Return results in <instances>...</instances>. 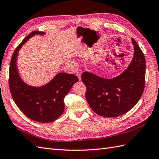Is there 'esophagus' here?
I'll list each match as a JSON object with an SVG mask.
<instances>
[{
  "instance_id": "obj_1",
  "label": "esophagus",
  "mask_w": 159,
  "mask_h": 159,
  "mask_svg": "<svg viewBox=\"0 0 159 159\" xmlns=\"http://www.w3.org/2000/svg\"><path fill=\"white\" fill-rule=\"evenodd\" d=\"M81 70H79L78 72H77V73H76V75H77V76L79 77V80H81Z\"/></svg>"
}]
</instances>
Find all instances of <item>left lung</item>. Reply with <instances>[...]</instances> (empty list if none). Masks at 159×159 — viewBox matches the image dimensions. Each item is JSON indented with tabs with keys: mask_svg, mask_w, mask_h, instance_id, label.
<instances>
[{
	"mask_svg": "<svg viewBox=\"0 0 159 159\" xmlns=\"http://www.w3.org/2000/svg\"><path fill=\"white\" fill-rule=\"evenodd\" d=\"M134 58L125 70L115 78L107 79L84 72L81 80L86 87L85 97L94 112L104 117H116L134 108L145 87L146 60L138 43Z\"/></svg>",
	"mask_w": 159,
	"mask_h": 159,
	"instance_id": "1",
	"label": "left lung"
}]
</instances>
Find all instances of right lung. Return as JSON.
Here are the masks:
<instances>
[{
    "instance_id": "add662e5",
    "label": "right lung",
    "mask_w": 159,
    "mask_h": 159,
    "mask_svg": "<svg viewBox=\"0 0 159 159\" xmlns=\"http://www.w3.org/2000/svg\"><path fill=\"white\" fill-rule=\"evenodd\" d=\"M35 34H44V32H32L14 51L10 62L9 89L13 101L25 116L40 123H50L64 112V99L73 84L78 82L79 78L75 75L61 72L42 87H34L25 84L17 72V54L24 44Z\"/></svg>"
}]
</instances>
